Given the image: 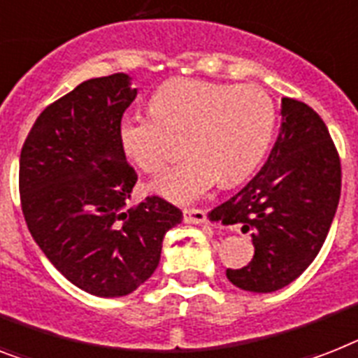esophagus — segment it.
I'll return each mask as SVG.
<instances>
[{"instance_id": "esophagus-1", "label": "esophagus", "mask_w": 358, "mask_h": 358, "mask_svg": "<svg viewBox=\"0 0 358 358\" xmlns=\"http://www.w3.org/2000/svg\"><path fill=\"white\" fill-rule=\"evenodd\" d=\"M184 220L189 224H204L208 217L204 209H184Z\"/></svg>"}]
</instances>
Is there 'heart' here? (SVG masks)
I'll list each match as a JSON object with an SVG mask.
<instances>
[{
  "label": "heart",
  "mask_w": 358,
  "mask_h": 358,
  "mask_svg": "<svg viewBox=\"0 0 358 358\" xmlns=\"http://www.w3.org/2000/svg\"><path fill=\"white\" fill-rule=\"evenodd\" d=\"M275 108L259 86H228L176 78L156 90L150 112H124L121 150L143 173H158L171 156V134H187L189 158L169 167L152 189L173 202L202 199L217 182L235 185L257 169L268 150Z\"/></svg>",
  "instance_id": "1"
}]
</instances>
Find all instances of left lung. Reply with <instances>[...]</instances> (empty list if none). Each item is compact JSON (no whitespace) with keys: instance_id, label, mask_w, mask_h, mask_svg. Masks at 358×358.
Instances as JSON below:
<instances>
[{"instance_id":"1","label":"left lung","mask_w":358,"mask_h":358,"mask_svg":"<svg viewBox=\"0 0 358 358\" xmlns=\"http://www.w3.org/2000/svg\"><path fill=\"white\" fill-rule=\"evenodd\" d=\"M340 158L315 110L281 99V129L266 164L239 193L215 208L222 224L250 231L254 259L226 270L250 292H274L300 278L320 252L340 200Z\"/></svg>"}]
</instances>
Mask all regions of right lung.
Segmentation results:
<instances>
[{"instance_id":"add662e5","label":"right lung","mask_w":358,"mask_h":358,"mask_svg":"<svg viewBox=\"0 0 358 358\" xmlns=\"http://www.w3.org/2000/svg\"><path fill=\"white\" fill-rule=\"evenodd\" d=\"M138 95L127 73L90 78L38 115L20 154L27 228L68 281L101 298L127 296L159 263L182 211L159 196L127 209L138 182L117 123Z\"/></svg>"}]
</instances>
